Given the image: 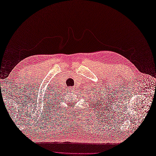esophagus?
<instances>
[{
	"label": "esophagus",
	"mask_w": 156,
	"mask_h": 156,
	"mask_svg": "<svg viewBox=\"0 0 156 156\" xmlns=\"http://www.w3.org/2000/svg\"><path fill=\"white\" fill-rule=\"evenodd\" d=\"M69 90H70V92H73V87H69Z\"/></svg>",
	"instance_id": "1"
}]
</instances>
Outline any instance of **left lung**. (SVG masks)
Returning a JSON list of instances; mask_svg holds the SVG:
<instances>
[{"label":"left lung","mask_w":156,"mask_h":156,"mask_svg":"<svg viewBox=\"0 0 156 156\" xmlns=\"http://www.w3.org/2000/svg\"><path fill=\"white\" fill-rule=\"evenodd\" d=\"M93 89H94V88H93ZM93 94H94V93H93Z\"/></svg>","instance_id":"1"}]
</instances>
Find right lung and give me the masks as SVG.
<instances>
[{
    "label": "right lung",
    "instance_id": "right-lung-1",
    "mask_svg": "<svg viewBox=\"0 0 156 156\" xmlns=\"http://www.w3.org/2000/svg\"><path fill=\"white\" fill-rule=\"evenodd\" d=\"M53 95H54V96H55V93L56 92H55V91L54 90V91H53ZM59 96H60V94H59ZM57 100H58V99H57ZM53 104H55V103H53V104H52V105H51V107H49V108H46V110H47V111H51V110L52 111H53V109H52V108H55V105H53ZM57 104H58V103H57ZM50 112H51V111H50Z\"/></svg>",
    "mask_w": 156,
    "mask_h": 156
}]
</instances>
